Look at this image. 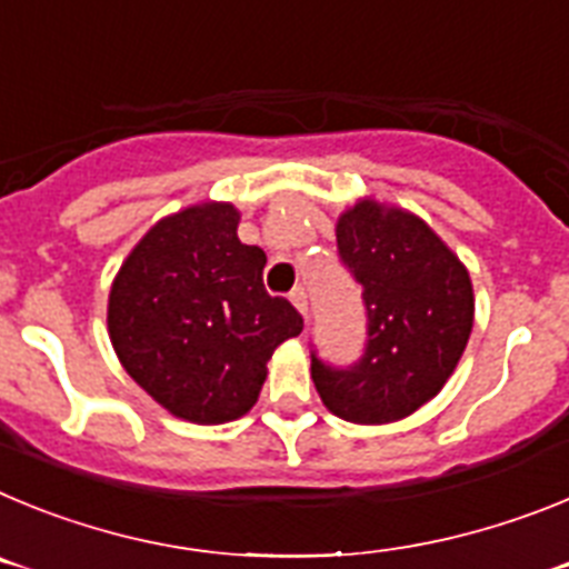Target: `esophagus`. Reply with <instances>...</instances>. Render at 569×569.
<instances>
[{
	"label": "esophagus",
	"instance_id": "34e87169",
	"mask_svg": "<svg viewBox=\"0 0 569 569\" xmlns=\"http://www.w3.org/2000/svg\"><path fill=\"white\" fill-rule=\"evenodd\" d=\"M290 301H293V308L308 319V293H305V288L290 290Z\"/></svg>",
	"mask_w": 569,
	"mask_h": 569
}]
</instances>
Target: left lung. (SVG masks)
I'll use <instances>...</instances> for the list:
<instances>
[{
	"mask_svg": "<svg viewBox=\"0 0 569 569\" xmlns=\"http://www.w3.org/2000/svg\"><path fill=\"white\" fill-rule=\"evenodd\" d=\"M339 259L361 284L365 356L339 370L310 356L330 413L390 425L416 413L453 376L472 330V284L436 230L401 208L361 199L336 224Z\"/></svg>",
	"mask_w": 569,
	"mask_h": 569,
	"instance_id": "8db88e82",
	"label": "left lung"
}]
</instances>
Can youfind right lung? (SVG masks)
<instances>
[{
    "label": "right lung",
    "instance_id": "obj_1",
    "mask_svg": "<svg viewBox=\"0 0 569 569\" xmlns=\"http://www.w3.org/2000/svg\"><path fill=\"white\" fill-rule=\"evenodd\" d=\"M239 210L190 204L139 239L110 284L108 333L130 379L193 425L244 416L299 310L261 281L264 250L241 244Z\"/></svg>",
    "mask_w": 569,
    "mask_h": 569
}]
</instances>
